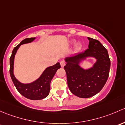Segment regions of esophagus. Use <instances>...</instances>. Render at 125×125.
I'll return each mask as SVG.
<instances>
[{
    "label": "esophagus",
    "mask_w": 125,
    "mask_h": 125,
    "mask_svg": "<svg viewBox=\"0 0 125 125\" xmlns=\"http://www.w3.org/2000/svg\"><path fill=\"white\" fill-rule=\"evenodd\" d=\"M60 64H61V66L62 67H63L65 65V62H64V61H61V62H60Z\"/></svg>",
    "instance_id": "obj_1"
}]
</instances>
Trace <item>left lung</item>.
<instances>
[{
    "instance_id": "1",
    "label": "left lung",
    "mask_w": 125,
    "mask_h": 125,
    "mask_svg": "<svg viewBox=\"0 0 125 125\" xmlns=\"http://www.w3.org/2000/svg\"><path fill=\"white\" fill-rule=\"evenodd\" d=\"M88 39V49L65 59L67 64L64 67L70 91L81 98L92 97L102 89L109 76L111 65L106 48L97 40ZM88 56L96 57L97 61L92 68L83 70L79 63Z\"/></svg>"
}]
</instances>
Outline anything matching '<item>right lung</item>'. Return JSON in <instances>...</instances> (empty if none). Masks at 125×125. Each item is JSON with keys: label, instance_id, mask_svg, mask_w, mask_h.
<instances>
[{"label": "right lung", "instance_id": "right-lung-1", "mask_svg": "<svg viewBox=\"0 0 125 125\" xmlns=\"http://www.w3.org/2000/svg\"><path fill=\"white\" fill-rule=\"evenodd\" d=\"M34 39L35 38H26L21 41V43L14 48L10 59V73L15 88L22 96L31 100H40L47 97L49 94L51 89V82L58 69L61 67L60 63L58 62L53 66L47 67L37 80L31 83H21L15 79L13 74L14 60L17 51L20 45L31 43Z\"/></svg>", "mask_w": 125, "mask_h": 125}]
</instances>
